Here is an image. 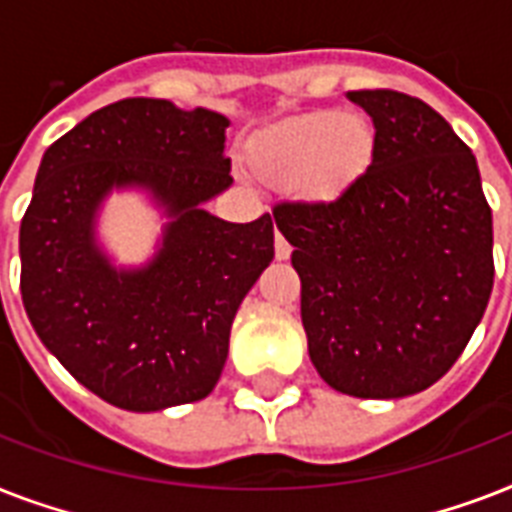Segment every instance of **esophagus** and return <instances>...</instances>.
<instances>
[{"instance_id":"34e87169","label":"esophagus","mask_w":512,"mask_h":512,"mask_svg":"<svg viewBox=\"0 0 512 512\" xmlns=\"http://www.w3.org/2000/svg\"><path fill=\"white\" fill-rule=\"evenodd\" d=\"M289 255H292V244L276 231V260H289Z\"/></svg>"}]
</instances>
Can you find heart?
<instances>
[{
	"instance_id": "obj_1",
	"label": "heart",
	"mask_w": 512,
	"mask_h": 512,
	"mask_svg": "<svg viewBox=\"0 0 512 512\" xmlns=\"http://www.w3.org/2000/svg\"><path fill=\"white\" fill-rule=\"evenodd\" d=\"M374 130L353 111H311L276 124L249 148L252 170L305 196H335L369 167Z\"/></svg>"
}]
</instances>
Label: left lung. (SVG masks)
I'll use <instances>...</instances> for the list:
<instances>
[{
  "instance_id": "8db88e82",
  "label": "left lung",
  "mask_w": 512,
  "mask_h": 512,
  "mask_svg": "<svg viewBox=\"0 0 512 512\" xmlns=\"http://www.w3.org/2000/svg\"><path fill=\"white\" fill-rule=\"evenodd\" d=\"M374 122L366 172L335 199L279 201L300 313L321 380L356 398L430 388L484 319L492 207L476 156L428 103L353 90Z\"/></svg>"
}]
</instances>
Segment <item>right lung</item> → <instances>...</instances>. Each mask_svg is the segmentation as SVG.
<instances>
[{"mask_svg":"<svg viewBox=\"0 0 512 512\" xmlns=\"http://www.w3.org/2000/svg\"><path fill=\"white\" fill-rule=\"evenodd\" d=\"M228 119L127 98L52 143L20 220V295L39 340L108 404L159 412L209 396L233 316L273 260V217L225 223L201 209L233 183ZM146 184L176 220L143 272H114L91 239L99 199Z\"/></svg>","mask_w":512,"mask_h":512,"instance_id":"add662e5","label":"right lung"}]
</instances>
